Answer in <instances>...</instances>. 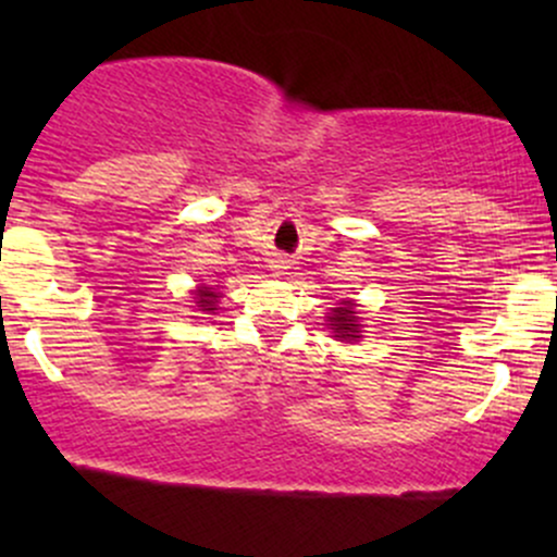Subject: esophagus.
Masks as SVG:
<instances>
[{"label": "esophagus", "mask_w": 557, "mask_h": 557, "mask_svg": "<svg viewBox=\"0 0 557 557\" xmlns=\"http://www.w3.org/2000/svg\"><path fill=\"white\" fill-rule=\"evenodd\" d=\"M274 270H280V264H274Z\"/></svg>", "instance_id": "esophagus-1"}]
</instances>
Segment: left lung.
I'll list each match as a JSON object with an SVG mask.
<instances>
[{
	"label": "left lung",
	"instance_id": "1",
	"mask_svg": "<svg viewBox=\"0 0 557 557\" xmlns=\"http://www.w3.org/2000/svg\"><path fill=\"white\" fill-rule=\"evenodd\" d=\"M330 322H332V330L337 332V337H359L356 335V332H359V324H356V311H354V306L348 304V300H345L343 306H337L335 311H332V317H330Z\"/></svg>",
	"mask_w": 557,
	"mask_h": 557
}]
</instances>
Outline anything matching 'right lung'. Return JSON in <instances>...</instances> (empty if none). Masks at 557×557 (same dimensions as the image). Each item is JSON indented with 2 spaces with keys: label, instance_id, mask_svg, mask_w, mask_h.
<instances>
[{
  "label": "right lung",
  "instance_id": "right-lung-1",
  "mask_svg": "<svg viewBox=\"0 0 557 557\" xmlns=\"http://www.w3.org/2000/svg\"><path fill=\"white\" fill-rule=\"evenodd\" d=\"M214 304H216V293L209 290V287H203V290L198 293V306H201L203 311H214Z\"/></svg>",
  "mask_w": 557,
  "mask_h": 557
}]
</instances>
